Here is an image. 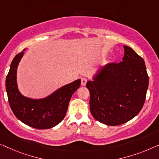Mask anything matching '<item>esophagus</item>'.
Here are the masks:
<instances>
[{
	"label": "esophagus",
	"instance_id": "esophagus-1",
	"mask_svg": "<svg viewBox=\"0 0 159 159\" xmlns=\"http://www.w3.org/2000/svg\"><path fill=\"white\" fill-rule=\"evenodd\" d=\"M87 83V79H86V78H82L81 79V85L82 86H86Z\"/></svg>",
	"mask_w": 159,
	"mask_h": 159
}]
</instances>
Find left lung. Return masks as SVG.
Wrapping results in <instances>:
<instances>
[{
    "mask_svg": "<svg viewBox=\"0 0 159 159\" xmlns=\"http://www.w3.org/2000/svg\"><path fill=\"white\" fill-rule=\"evenodd\" d=\"M119 63L105 65L86 87L90 92V111L95 120L115 126L140 112L148 87L144 60L128 46Z\"/></svg>",
    "mask_w": 159,
    "mask_h": 159,
    "instance_id": "left-lung-1",
    "label": "left lung"
}]
</instances>
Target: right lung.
Instances as JSON below:
<instances>
[{"mask_svg":"<svg viewBox=\"0 0 159 159\" xmlns=\"http://www.w3.org/2000/svg\"><path fill=\"white\" fill-rule=\"evenodd\" d=\"M24 50L13 58L6 76L8 102L14 115L23 123L40 129L52 128L64 119L71 97L80 87V79L58 89L44 99H34L24 97L18 89L16 81L18 65Z\"/></svg>","mask_w":159,"mask_h":159,"instance_id":"right-lung-1","label":"right lung"}]
</instances>
